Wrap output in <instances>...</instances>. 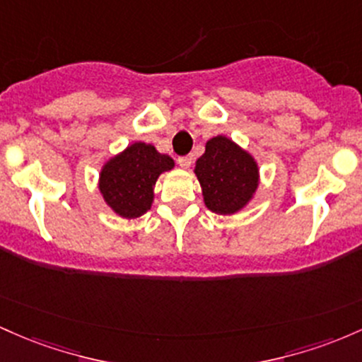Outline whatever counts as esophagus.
I'll use <instances>...</instances> for the list:
<instances>
[{
	"label": "esophagus",
	"mask_w": 362,
	"mask_h": 362,
	"mask_svg": "<svg viewBox=\"0 0 362 362\" xmlns=\"http://www.w3.org/2000/svg\"><path fill=\"white\" fill-rule=\"evenodd\" d=\"M177 164H180L182 169H189V168H192V164H193V156L180 157V159H177Z\"/></svg>",
	"instance_id": "obj_1"
}]
</instances>
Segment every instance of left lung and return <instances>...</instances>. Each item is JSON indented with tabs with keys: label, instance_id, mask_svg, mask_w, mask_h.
Listing matches in <instances>:
<instances>
[{
	"label": "left lung",
	"instance_id": "obj_1",
	"mask_svg": "<svg viewBox=\"0 0 362 362\" xmlns=\"http://www.w3.org/2000/svg\"><path fill=\"white\" fill-rule=\"evenodd\" d=\"M194 174L200 181L206 209L221 215L245 209L258 188L257 160L222 135L206 141L205 153L194 165Z\"/></svg>",
	"mask_w": 362,
	"mask_h": 362
}]
</instances>
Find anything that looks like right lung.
I'll use <instances>...</instances> for the list:
<instances>
[{"mask_svg":"<svg viewBox=\"0 0 362 362\" xmlns=\"http://www.w3.org/2000/svg\"><path fill=\"white\" fill-rule=\"evenodd\" d=\"M174 168V160L156 147L135 141L104 164L99 189L112 212L136 218L150 210L157 177Z\"/></svg>","mask_w":362,"mask_h":362,"instance_id":"right-lung-1","label":"right lung"}]
</instances>
